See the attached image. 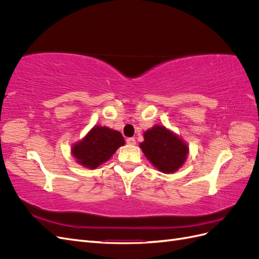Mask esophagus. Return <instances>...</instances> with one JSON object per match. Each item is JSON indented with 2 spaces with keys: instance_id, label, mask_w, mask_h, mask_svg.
I'll list each match as a JSON object with an SVG mask.
<instances>
[{
  "instance_id": "34e87169",
  "label": "esophagus",
  "mask_w": 259,
  "mask_h": 259,
  "mask_svg": "<svg viewBox=\"0 0 259 259\" xmlns=\"http://www.w3.org/2000/svg\"><path fill=\"white\" fill-rule=\"evenodd\" d=\"M126 143H127L128 145L134 146V145H136V140H135V138L131 137V138H127V139H126Z\"/></svg>"
}]
</instances>
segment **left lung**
Here are the masks:
<instances>
[{
	"label": "left lung",
	"mask_w": 259,
	"mask_h": 259,
	"mask_svg": "<svg viewBox=\"0 0 259 259\" xmlns=\"http://www.w3.org/2000/svg\"><path fill=\"white\" fill-rule=\"evenodd\" d=\"M139 147L152 165L165 174L175 173L182 167L189 153L184 140L161 125L146 131Z\"/></svg>",
	"instance_id": "1"
}]
</instances>
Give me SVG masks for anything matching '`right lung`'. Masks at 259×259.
Returning <instances> with one entry per match:
<instances>
[{
  "label": "right lung",
  "instance_id": "obj_1",
  "mask_svg": "<svg viewBox=\"0 0 259 259\" xmlns=\"http://www.w3.org/2000/svg\"><path fill=\"white\" fill-rule=\"evenodd\" d=\"M125 144L120 132L106 126H94L82 140L74 144L71 153L84 167L97 168Z\"/></svg>",
  "mask_w": 259,
  "mask_h": 259
}]
</instances>
